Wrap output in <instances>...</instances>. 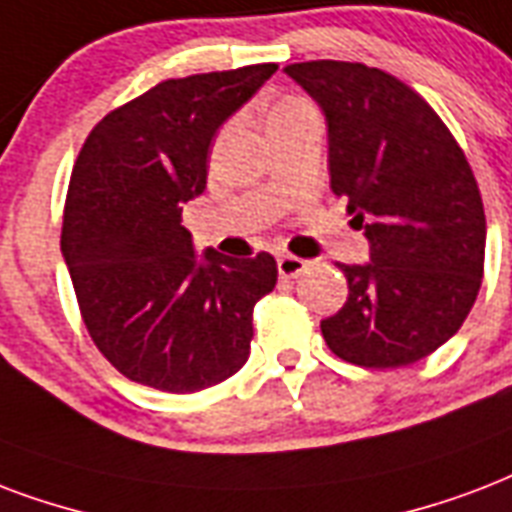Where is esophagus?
Segmentation results:
<instances>
[{"label": "esophagus", "mask_w": 512, "mask_h": 512, "mask_svg": "<svg viewBox=\"0 0 512 512\" xmlns=\"http://www.w3.org/2000/svg\"><path fill=\"white\" fill-rule=\"evenodd\" d=\"M276 265H279V276H282V279H295V276H300V273L306 271L308 260L295 255H279Z\"/></svg>", "instance_id": "34e87169"}]
</instances>
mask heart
Returning a JSON list of instances; mask_svg holds the SVG:
<instances>
[{
	"mask_svg": "<svg viewBox=\"0 0 512 512\" xmlns=\"http://www.w3.org/2000/svg\"><path fill=\"white\" fill-rule=\"evenodd\" d=\"M300 107H308V104L303 99H284V101H279L276 107H273L271 117L273 115H284V112H292V109H300Z\"/></svg>",
	"mask_w": 512,
	"mask_h": 512,
	"instance_id": "1",
	"label": "heart"
}]
</instances>
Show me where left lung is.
<instances>
[{"mask_svg":"<svg viewBox=\"0 0 512 512\" xmlns=\"http://www.w3.org/2000/svg\"><path fill=\"white\" fill-rule=\"evenodd\" d=\"M284 72L322 109L330 187L370 244V263L338 265L349 298L322 319L327 346L360 368L424 360L481 290L486 214L473 169L438 112L392 74L349 61Z\"/></svg>","mask_w":512,"mask_h":512,"instance_id":"8db88e82","label":"left lung"}]
</instances>
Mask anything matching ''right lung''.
I'll list each match as a JSON object with an SVG mask.
<instances>
[{"label":"right lung","instance_id":"obj_1","mask_svg":"<svg viewBox=\"0 0 512 512\" xmlns=\"http://www.w3.org/2000/svg\"><path fill=\"white\" fill-rule=\"evenodd\" d=\"M276 64L166 80L85 139L66 193L61 252L99 351L136 384L190 395L249 357L252 308L276 260L198 257L182 206L204 193L209 147Z\"/></svg>","mask_w":512,"mask_h":512}]
</instances>
